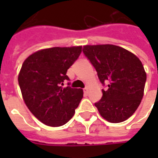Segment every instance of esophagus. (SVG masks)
<instances>
[{"label": "esophagus", "mask_w": 158, "mask_h": 158, "mask_svg": "<svg viewBox=\"0 0 158 158\" xmlns=\"http://www.w3.org/2000/svg\"><path fill=\"white\" fill-rule=\"evenodd\" d=\"M84 94H85V95H88V94H89V89H88V88H85V89H84Z\"/></svg>", "instance_id": "1"}]
</instances>
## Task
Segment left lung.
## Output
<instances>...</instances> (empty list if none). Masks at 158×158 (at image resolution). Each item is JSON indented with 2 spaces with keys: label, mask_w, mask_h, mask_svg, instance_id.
Masks as SVG:
<instances>
[{
  "label": "left lung",
  "mask_w": 158,
  "mask_h": 158,
  "mask_svg": "<svg viewBox=\"0 0 158 158\" xmlns=\"http://www.w3.org/2000/svg\"><path fill=\"white\" fill-rule=\"evenodd\" d=\"M83 52L98 72L102 84L101 100L95 103L99 114L110 123L123 122L142 101L147 74L134 53L112 44L85 45Z\"/></svg>",
  "instance_id": "1"
}]
</instances>
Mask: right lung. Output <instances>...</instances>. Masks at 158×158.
<instances>
[{"mask_svg": "<svg viewBox=\"0 0 158 158\" xmlns=\"http://www.w3.org/2000/svg\"><path fill=\"white\" fill-rule=\"evenodd\" d=\"M81 52L82 46L46 48L30 55L22 64L18 81L23 101L33 115L48 126L66 124L83 98L81 89L62 87L69 80L67 69Z\"/></svg>", "mask_w": 158, "mask_h": 158, "instance_id": "right-lung-1", "label": "right lung"}]
</instances>
